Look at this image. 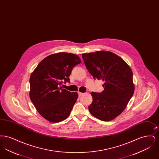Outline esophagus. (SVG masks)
Here are the masks:
<instances>
[{"instance_id": "obj_1", "label": "esophagus", "mask_w": 159, "mask_h": 159, "mask_svg": "<svg viewBox=\"0 0 159 159\" xmlns=\"http://www.w3.org/2000/svg\"><path fill=\"white\" fill-rule=\"evenodd\" d=\"M78 94H79V97H81L82 95H83L84 93H82V92H78Z\"/></svg>"}]
</instances>
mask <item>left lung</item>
<instances>
[{"instance_id":"obj_1","label":"left lung","mask_w":159,"mask_h":159,"mask_svg":"<svg viewBox=\"0 0 159 159\" xmlns=\"http://www.w3.org/2000/svg\"><path fill=\"white\" fill-rule=\"evenodd\" d=\"M82 58L93 79L104 82L101 93L91 92L89 110L101 120H112L123 112L134 94L132 71L121 58L109 51L83 53Z\"/></svg>"}]
</instances>
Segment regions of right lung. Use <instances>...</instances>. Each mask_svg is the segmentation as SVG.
I'll use <instances>...</instances> for the list:
<instances>
[{
    "instance_id": "add662e5",
    "label": "right lung",
    "mask_w": 159,
    "mask_h": 159,
    "mask_svg": "<svg viewBox=\"0 0 159 159\" xmlns=\"http://www.w3.org/2000/svg\"><path fill=\"white\" fill-rule=\"evenodd\" d=\"M80 62V58L75 54L54 53L40 61L31 73L30 98L46 120L57 123L69 116L78 93L62 89L61 85L62 81L70 82L72 69Z\"/></svg>"
}]
</instances>
